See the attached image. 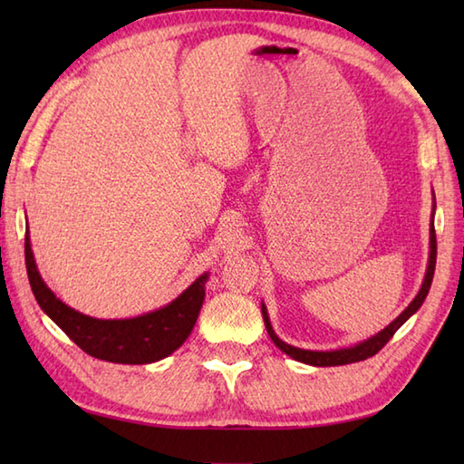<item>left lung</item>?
I'll return each mask as SVG.
<instances>
[{
	"label": "left lung",
	"mask_w": 464,
	"mask_h": 464,
	"mask_svg": "<svg viewBox=\"0 0 464 464\" xmlns=\"http://www.w3.org/2000/svg\"><path fill=\"white\" fill-rule=\"evenodd\" d=\"M435 263H437V235H435V225H430V259H429V267H427V275H425V283H422V287L419 291V295L409 307L402 311L399 317L392 321L387 329L381 331L371 337L369 341L354 344L351 349H339V351H304V349H297V347H291V344L283 343L277 334L273 333L271 329V323L267 317V311H265V304H261V313H263V321H265V327H267L269 337L273 339V343L277 344V347L287 353L289 357H293L295 361H301V362H307V364H314V367H337V364H349V362H359L372 357V354H377L384 344L391 341L392 334L399 331V327L402 323H405L412 313H415L422 301L427 299V293L430 289V283H432V275H435Z\"/></svg>",
	"instance_id": "1"
}]
</instances>
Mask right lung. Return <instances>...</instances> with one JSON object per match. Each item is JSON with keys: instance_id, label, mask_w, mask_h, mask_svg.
<instances>
[{"instance_id": "obj_1", "label": "right lung", "mask_w": 464, "mask_h": 464, "mask_svg": "<svg viewBox=\"0 0 464 464\" xmlns=\"http://www.w3.org/2000/svg\"><path fill=\"white\" fill-rule=\"evenodd\" d=\"M25 267L39 307L55 321V324H59V329L82 351L95 359L110 362L145 364L171 354L189 337L205 299L207 275H201L189 289L183 291L173 303L160 311L147 313L143 317L135 319L102 321L67 307L45 287L35 267L27 233Z\"/></svg>"}]
</instances>
